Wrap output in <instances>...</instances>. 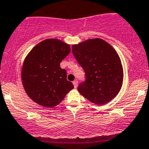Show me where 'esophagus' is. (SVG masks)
Listing matches in <instances>:
<instances>
[{"instance_id":"esophagus-1","label":"esophagus","mask_w":149,"mask_h":149,"mask_svg":"<svg viewBox=\"0 0 149 149\" xmlns=\"http://www.w3.org/2000/svg\"><path fill=\"white\" fill-rule=\"evenodd\" d=\"M77 84H78V81H77V80H75L74 81H73V85L74 86V88H77Z\"/></svg>"}]
</instances>
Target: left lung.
Instances as JSON below:
<instances>
[{"instance_id": "1", "label": "left lung", "mask_w": 149, "mask_h": 149, "mask_svg": "<svg viewBox=\"0 0 149 149\" xmlns=\"http://www.w3.org/2000/svg\"><path fill=\"white\" fill-rule=\"evenodd\" d=\"M72 51L86 74V80L77 88L82 96L100 105L116 97L122 86L124 73L114 48L97 38L73 45Z\"/></svg>"}]
</instances>
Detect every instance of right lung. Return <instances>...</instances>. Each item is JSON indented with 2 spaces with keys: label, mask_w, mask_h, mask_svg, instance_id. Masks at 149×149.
Instances as JSON below:
<instances>
[{
  "label": "right lung",
  "mask_w": 149,
  "mask_h": 149,
  "mask_svg": "<svg viewBox=\"0 0 149 149\" xmlns=\"http://www.w3.org/2000/svg\"><path fill=\"white\" fill-rule=\"evenodd\" d=\"M69 45L48 39L30 51L22 68V83L28 97L46 107L58 105L74 88L60 63L70 52Z\"/></svg>",
  "instance_id": "add662e5"
}]
</instances>
